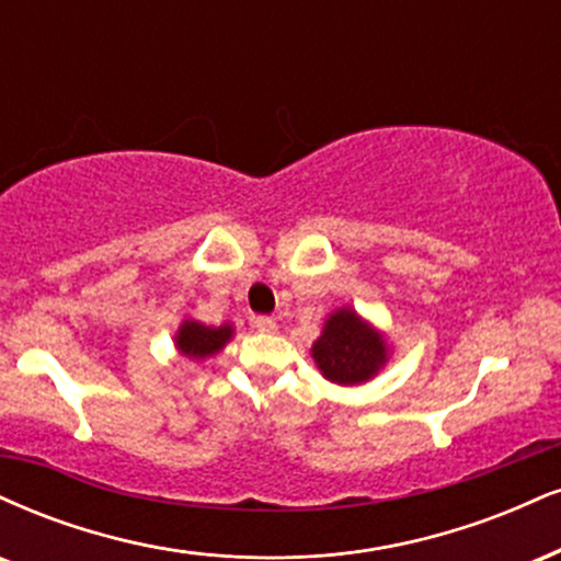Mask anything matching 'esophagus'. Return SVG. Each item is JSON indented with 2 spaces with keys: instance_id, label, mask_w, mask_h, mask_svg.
I'll list each match as a JSON object with an SVG mask.
<instances>
[{
  "instance_id": "1",
  "label": "esophagus",
  "mask_w": 561,
  "mask_h": 561,
  "mask_svg": "<svg viewBox=\"0 0 561 561\" xmlns=\"http://www.w3.org/2000/svg\"><path fill=\"white\" fill-rule=\"evenodd\" d=\"M251 327L255 329V332H263V334L276 332V321L268 319V316H255V319L251 321Z\"/></svg>"
}]
</instances>
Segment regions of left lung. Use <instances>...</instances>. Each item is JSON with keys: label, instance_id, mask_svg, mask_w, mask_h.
<instances>
[{"label": "left lung", "instance_id": "1", "mask_svg": "<svg viewBox=\"0 0 561 561\" xmlns=\"http://www.w3.org/2000/svg\"><path fill=\"white\" fill-rule=\"evenodd\" d=\"M323 379L355 387L374 379L387 366L389 347L379 329L363 321L353 308H336L323 323V332L310 347Z\"/></svg>", "mask_w": 561, "mask_h": 561}]
</instances>
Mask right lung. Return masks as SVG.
Masks as SVG:
<instances>
[{"label":"right lung","instance_id":"right-lung-1","mask_svg":"<svg viewBox=\"0 0 561 561\" xmlns=\"http://www.w3.org/2000/svg\"><path fill=\"white\" fill-rule=\"evenodd\" d=\"M232 323H221V327H206V323L185 319L180 323L178 334H174V345H178L180 355L193 357V360H206L225 350V345L232 340Z\"/></svg>","mask_w":561,"mask_h":561}]
</instances>
